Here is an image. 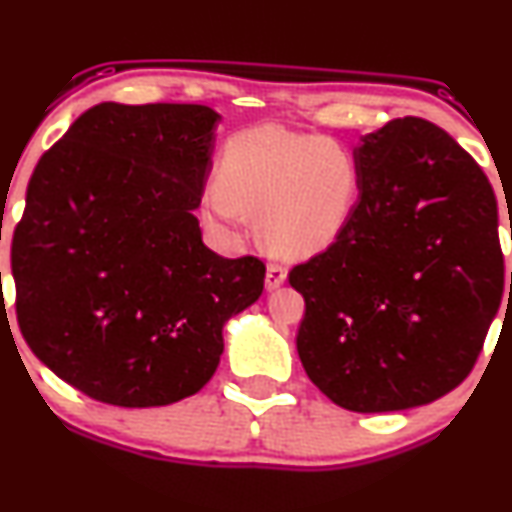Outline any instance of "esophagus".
Wrapping results in <instances>:
<instances>
[{
    "mask_svg": "<svg viewBox=\"0 0 512 512\" xmlns=\"http://www.w3.org/2000/svg\"><path fill=\"white\" fill-rule=\"evenodd\" d=\"M288 279V272L279 264H269L267 267V276H264V286H267V291H276V288H281L283 283Z\"/></svg>",
    "mask_w": 512,
    "mask_h": 512,
    "instance_id": "esophagus-1",
    "label": "esophagus"
}]
</instances>
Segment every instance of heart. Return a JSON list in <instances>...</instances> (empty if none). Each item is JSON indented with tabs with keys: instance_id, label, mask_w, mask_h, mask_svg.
I'll return each instance as SVG.
<instances>
[{
	"instance_id": "obj_1",
	"label": "heart",
	"mask_w": 512,
	"mask_h": 512,
	"mask_svg": "<svg viewBox=\"0 0 512 512\" xmlns=\"http://www.w3.org/2000/svg\"><path fill=\"white\" fill-rule=\"evenodd\" d=\"M362 171L348 145L317 133L257 126L233 135L219 159V181L200 193V217L231 236L257 214L264 248L307 260L346 233L360 197Z\"/></svg>"
}]
</instances>
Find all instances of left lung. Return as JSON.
Segmentation results:
<instances>
[{"label":"left lung","instance_id":"obj_1","mask_svg":"<svg viewBox=\"0 0 512 512\" xmlns=\"http://www.w3.org/2000/svg\"><path fill=\"white\" fill-rule=\"evenodd\" d=\"M353 152L362 186L350 226L291 272L305 298L298 355L341 408H417L470 374L501 307L496 195L451 135L415 116Z\"/></svg>","mask_w":512,"mask_h":512}]
</instances>
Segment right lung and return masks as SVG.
<instances>
[{
	"label": "right lung",
	"mask_w": 512,
	"mask_h": 512,
	"mask_svg": "<svg viewBox=\"0 0 512 512\" xmlns=\"http://www.w3.org/2000/svg\"><path fill=\"white\" fill-rule=\"evenodd\" d=\"M219 123L202 104L104 102L30 176L11 243L18 326L85 396H193L217 372L226 322L262 295L264 264L209 250L195 217Z\"/></svg>",
	"instance_id": "add662e5"
}]
</instances>
